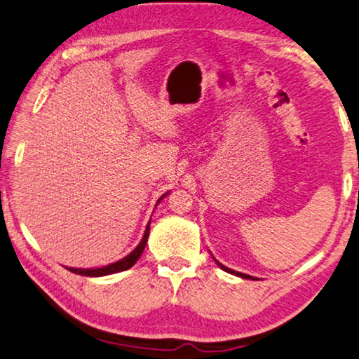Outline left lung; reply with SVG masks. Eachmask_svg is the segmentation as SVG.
Returning a JSON list of instances; mask_svg holds the SVG:
<instances>
[{"mask_svg": "<svg viewBox=\"0 0 359 359\" xmlns=\"http://www.w3.org/2000/svg\"><path fill=\"white\" fill-rule=\"evenodd\" d=\"M215 260V259H214ZM215 264H217L222 270L224 271H226V273H231V275H235V276H240V278H246V280H257V278H254V276H249V275H244V273H240V271H235V270H231V269H226L225 265H222L220 262H217L215 260Z\"/></svg>", "mask_w": 359, "mask_h": 359, "instance_id": "left-lung-1", "label": "left lung"}]
</instances>
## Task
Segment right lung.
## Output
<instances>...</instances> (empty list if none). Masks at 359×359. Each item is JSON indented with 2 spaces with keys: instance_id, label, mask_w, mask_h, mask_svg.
Wrapping results in <instances>:
<instances>
[{
  "instance_id": "add662e5",
  "label": "right lung",
  "mask_w": 359,
  "mask_h": 359,
  "mask_svg": "<svg viewBox=\"0 0 359 359\" xmlns=\"http://www.w3.org/2000/svg\"><path fill=\"white\" fill-rule=\"evenodd\" d=\"M166 195H163L161 198H159L158 203L161 201ZM149 233H150V222H149V225H147L145 235H144V238H142V241L139 243V246L135 248L129 255H126V257H123L121 260L115 262V264L100 266V269H68V270H70L72 273H76V275H83V276H105V275H111V273H119V271L128 270L135 264V262L139 260L142 252H144L145 244H147V241H149Z\"/></svg>"
}]
</instances>
